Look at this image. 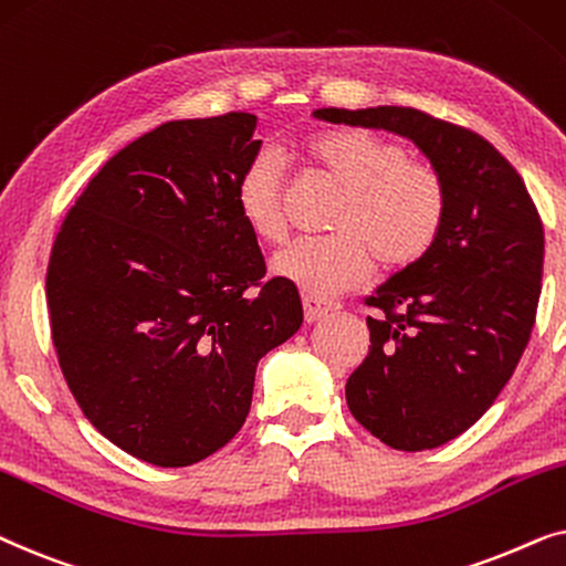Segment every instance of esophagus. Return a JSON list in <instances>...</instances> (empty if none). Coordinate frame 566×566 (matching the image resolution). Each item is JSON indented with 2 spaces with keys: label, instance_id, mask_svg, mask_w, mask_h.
Wrapping results in <instances>:
<instances>
[{
  "label": "esophagus",
  "instance_id": "esophagus-1",
  "mask_svg": "<svg viewBox=\"0 0 566 566\" xmlns=\"http://www.w3.org/2000/svg\"><path fill=\"white\" fill-rule=\"evenodd\" d=\"M303 311H305V321L307 323H315V321H321L323 315H328L331 311H336V305L334 303H326V300H321V297H303Z\"/></svg>",
  "mask_w": 566,
  "mask_h": 566
}]
</instances>
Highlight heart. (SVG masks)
<instances>
[{"instance_id": "heart-1", "label": "heart", "mask_w": 566, "mask_h": 566, "mask_svg": "<svg viewBox=\"0 0 566 566\" xmlns=\"http://www.w3.org/2000/svg\"><path fill=\"white\" fill-rule=\"evenodd\" d=\"M300 153L313 170L344 188L331 238L297 240L276 255L279 279L315 297L349 290L370 274L403 271L432 251L448 220L450 196L442 172L409 157L401 142L367 129H323L303 139ZM238 212L263 243L287 238V170L263 149L240 172Z\"/></svg>"}]
</instances>
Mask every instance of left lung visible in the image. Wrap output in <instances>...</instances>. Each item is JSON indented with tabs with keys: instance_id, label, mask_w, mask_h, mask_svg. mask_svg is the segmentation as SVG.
<instances>
[{
	"instance_id": "obj_1",
	"label": "left lung",
	"mask_w": 566,
	"mask_h": 566,
	"mask_svg": "<svg viewBox=\"0 0 566 566\" xmlns=\"http://www.w3.org/2000/svg\"><path fill=\"white\" fill-rule=\"evenodd\" d=\"M331 124L409 137L448 186L432 251L365 305L370 352L346 403L396 450H432L479 421L515 373L536 326L544 222L520 172L476 132L401 105L321 108Z\"/></svg>"
}]
</instances>
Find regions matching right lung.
<instances>
[{
    "label": "right lung",
    "mask_w": 566,
    "mask_h": 566,
    "mask_svg": "<svg viewBox=\"0 0 566 566\" xmlns=\"http://www.w3.org/2000/svg\"><path fill=\"white\" fill-rule=\"evenodd\" d=\"M253 113L168 120L103 165L46 271L59 367L113 446L160 469L205 461L251 411L255 365L303 326L238 212Z\"/></svg>",
    "instance_id": "right-lung-1"
}]
</instances>
